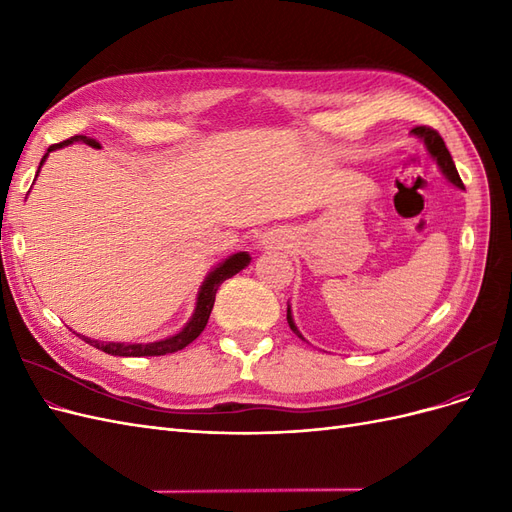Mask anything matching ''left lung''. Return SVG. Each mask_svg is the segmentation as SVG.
Here are the masks:
<instances>
[{
  "label": "left lung",
  "mask_w": 512,
  "mask_h": 512,
  "mask_svg": "<svg viewBox=\"0 0 512 512\" xmlns=\"http://www.w3.org/2000/svg\"><path fill=\"white\" fill-rule=\"evenodd\" d=\"M412 134L421 138V141L425 143L427 151L431 153V158L438 162V166H440V170H442V175H444L448 181H451L453 185H457V188L463 190V181H461V177H459V173H457V168H455V162H453V158H451V153H448V149H446V145H444V141H442V136H440L436 130L427 128V126H416V128L412 130ZM286 318H288L290 329L303 339V335H301L299 329H297V324H294V320H292L290 307H288Z\"/></svg>",
  "instance_id": "left-lung-1"
}]
</instances>
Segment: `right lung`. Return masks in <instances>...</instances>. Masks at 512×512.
I'll list each match as a JSON object with an SVG mask.
<instances>
[{
    "label": "right lung",
    "mask_w": 512,
    "mask_h": 512,
    "mask_svg": "<svg viewBox=\"0 0 512 512\" xmlns=\"http://www.w3.org/2000/svg\"><path fill=\"white\" fill-rule=\"evenodd\" d=\"M72 143H85L89 147H100V143L96 141V138H89V136H83V134H76L72 138H68V141L64 143H57V145H51L49 149H46V153L40 160V166L44 164V160L49 158V153L55 151V149H61L66 145H72ZM40 173V168H38ZM250 254L247 252H237L228 256L224 262H220L218 267H215L207 277L203 286H200L198 290V297H196V307H194V314L190 318V322L185 324V327L170 335L166 339H160V342H151V344H117V342H98V339H91V337H85V335H79L81 339H85V342L89 346H94L106 354H113V356H162V354H168V352H177L181 348H185L188 344H192L194 339L205 331L207 327V320L211 316V309H213V303H215V292H218L220 284L226 282L228 277L237 275L241 269H245L247 265H250Z\"/></svg>",
    "instance_id": "obj_1"
}]
</instances>
